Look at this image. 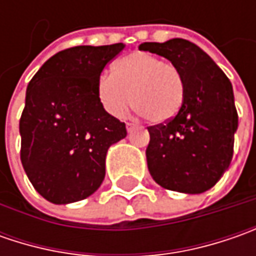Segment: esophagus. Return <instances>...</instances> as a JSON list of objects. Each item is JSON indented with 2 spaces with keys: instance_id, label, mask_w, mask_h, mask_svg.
<instances>
[{
  "instance_id": "obj_1",
  "label": "esophagus",
  "mask_w": 256,
  "mask_h": 256,
  "mask_svg": "<svg viewBox=\"0 0 256 256\" xmlns=\"http://www.w3.org/2000/svg\"><path fill=\"white\" fill-rule=\"evenodd\" d=\"M134 126H135L134 124L126 122V131H128V132H131V131H132V130H134Z\"/></svg>"
}]
</instances>
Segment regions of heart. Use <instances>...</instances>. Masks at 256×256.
Wrapping results in <instances>:
<instances>
[{"label":"heart","instance_id":"1","mask_svg":"<svg viewBox=\"0 0 256 256\" xmlns=\"http://www.w3.org/2000/svg\"><path fill=\"white\" fill-rule=\"evenodd\" d=\"M96 96L105 112L122 116L132 106L152 124L171 121L185 98V78L172 62L150 52H132L116 61L112 74L96 81Z\"/></svg>","mask_w":256,"mask_h":256}]
</instances>
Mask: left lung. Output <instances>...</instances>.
Instances as JSON below:
<instances>
[{
	"instance_id": "1",
	"label": "left lung",
	"mask_w": 256,
	"mask_h": 256,
	"mask_svg": "<svg viewBox=\"0 0 256 256\" xmlns=\"http://www.w3.org/2000/svg\"><path fill=\"white\" fill-rule=\"evenodd\" d=\"M140 50L170 60L185 78L180 112L148 128L150 174L170 191H208L228 170L234 154L238 112L231 81L210 55L186 40L144 42Z\"/></svg>"
}]
</instances>
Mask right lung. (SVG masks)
Instances as JSON below:
<instances>
[{
  "instance_id": "right-lung-1",
  "label": "right lung",
  "mask_w": 256,
  "mask_h": 256,
  "mask_svg": "<svg viewBox=\"0 0 256 256\" xmlns=\"http://www.w3.org/2000/svg\"><path fill=\"white\" fill-rule=\"evenodd\" d=\"M124 44L80 45L56 52L32 76L20 120L21 162L36 192L52 204L88 198L105 176L108 148L126 136L105 112L96 81Z\"/></svg>"
}]
</instances>
